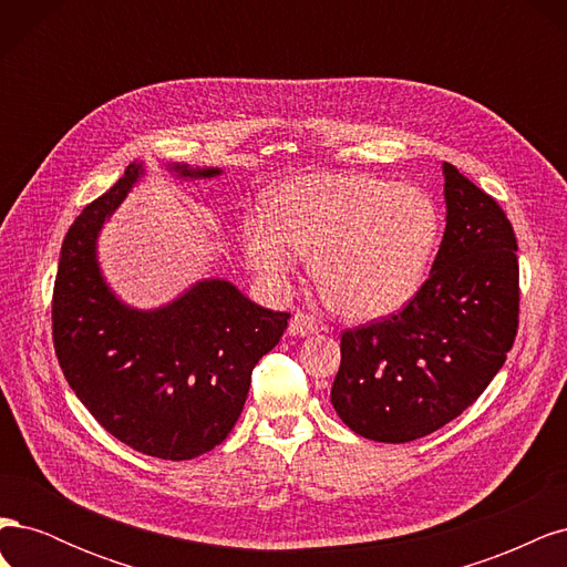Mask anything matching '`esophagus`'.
<instances>
[{
	"instance_id": "34e87169",
	"label": "esophagus",
	"mask_w": 567,
	"mask_h": 567,
	"mask_svg": "<svg viewBox=\"0 0 567 567\" xmlns=\"http://www.w3.org/2000/svg\"><path fill=\"white\" fill-rule=\"evenodd\" d=\"M317 329H319L317 321L302 312L293 315V319H290V323H288L290 336H312V333H317Z\"/></svg>"
}]
</instances>
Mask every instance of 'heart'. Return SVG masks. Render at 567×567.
I'll list each match as a JSON object with an SVG mask.
<instances>
[{
    "label": "heart",
    "instance_id": "obj_1",
    "mask_svg": "<svg viewBox=\"0 0 567 567\" xmlns=\"http://www.w3.org/2000/svg\"><path fill=\"white\" fill-rule=\"evenodd\" d=\"M246 255L269 286L312 257L323 300L359 321L400 312L421 290L440 241V213L423 188L371 175H310L284 184L271 210L244 227Z\"/></svg>",
    "mask_w": 567,
    "mask_h": 567
}]
</instances>
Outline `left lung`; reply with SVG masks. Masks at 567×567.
Instances as JSON below:
<instances>
[{"label":"left lung","mask_w":567,"mask_h":567,"mask_svg":"<svg viewBox=\"0 0 567 567\" xmlns=\"http://www.w3.org/2000/svg\"><path fill=\"white\" fill-rule=\"evenodd\" d=\"M447 227L416 298L340 338L331 402L375 442H411L466 411L506 362L518 331V244L504 210L442 163Z\"/></svg>","instance_id":"left-lung-1"}]
</instances>
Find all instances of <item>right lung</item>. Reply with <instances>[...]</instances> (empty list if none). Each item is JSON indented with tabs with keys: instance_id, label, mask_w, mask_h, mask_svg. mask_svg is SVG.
Here are the masks:
<instances>
[{
	"instance_id": "add662e5",
	"label": "right lung",
	"mask_w": 567,
	"mask_h": 567,
	"mask_svg": "<svg viewBox=\"0 0 567 567\" xmlns=\"http://www.w3.org/2000/svg\"><path fill=\"white\" fill-rule=\"evenodd\" d=\"M179 179L219 167L167 163ZM144 175L127 165L68 229L54 284V348L68 385L127 447L167 461L215 450L238 421L255 364L277 346L290 315L248 300L225 279H203L156 310L120 300L99 267L104 221Z\"/></svg>"
}]
</instances>
